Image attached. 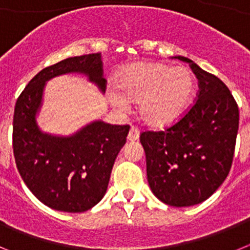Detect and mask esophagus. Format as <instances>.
Returning a JSON list of instances; mask_svg holds the SVG:
<instances>
[{
    "mask_svg": "<svg viewBox=\"0 0 250 250\" xmlns=\"http://www.w3.org/2000/svg\"><path fill=\"white\" fill-rule=\"evenodd\" d=\"M139 139V130L136 127L132 126L130 129L129 134H127V140L129 141H136Z\"/></svg>",
    "mask_w": 250,
    "mask_h": 250,
    "instance_id": "obj_1",
    "label": "esophagus"
}]
</instances>
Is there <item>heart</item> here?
Returning a JSON list of instances; mask_svg holds the SVG:
<instances>
[{"mask_svg":"<svg viewBox=\"0 0 250 250\" xmlns=\"http://www.w3.org/2000/svg\"><path fill=\"white\" fill-rule=\"evenodd\" d=\"M116 90L107 91L115 109H126V101H136L139 119L152 129H165L178 123L195 94V77L184 66L161 62H134L116 75Z\"/></svg>","mask_w":250,"mask_h":250,"instance_id":"b5f03b06","label":"heart"}]
</instances>
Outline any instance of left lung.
Instances as JSON below:
<instances>
[{
	"mask_svg": "<svg viewBox=\"0 0 250 250\" xmlns=\"http://www.w3.org/2000/svg\"><path fill=\"white\" fill-rule=\"evenodd\" d=\"M199 81L196 103L165 131H145L140 143L146 156L150 189L171 207L207 200L228 176L239 127V110L220 79L184 56Z\"/></svg>",
	"mask_w": 250,
	"mask_h": 250,
	"instance_id": "1",
	"label": "left lung"
}]
</instances>
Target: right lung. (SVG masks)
Wrapping results in <instances>:
<instances>
[{"label":"right lung","instance_id":"1","mask_svg":"<svg viewBox=\"0 0 250 250\" xmlns=\"http://www.w3.org/2000/svg\"><path fill=\"white\" fill-rule=\"evenodd\" d=\"M67 74L85 75L105 92L101 54L68 57L41 70L15 106L13 154L23 182L40 202L55 210L81 213L105 195L129 126L95 120L71 135H54L40 129L37 115L46 83Z\"/></svg>","mask_w":250,"mask_h":250}]
</instances>
